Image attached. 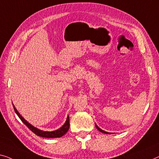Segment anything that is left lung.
Masks as SVG:
<instances>
[{
	"instance_id": "obj_1",
	"label": "left lung",
	"mask_w": 159,
	"mask_h": 159,
	"mask_svg": "<svg viewBox=\"0 0 159 159\" xmlns=\"http://www.w3.org/2000/svg\"><path fill=\"white\" fill-rule=\"evenodd\" d=\"M96 129H98L99 131H101V133H103V134H110V133H108V132H106V131H103V130H102V129H101L100 128H99V127L98 126V125H97L96 124Z\"/></svg>"
}]
</instances>
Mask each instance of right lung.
<instances>
[{
    "instance_id": "1",
    "label": "right lung",
    "mask_w": 159,
    "mask_h": 159,
    "mask_svg": "<svg viewBox=\"0 0 159 159\" xmlns=\"http://www.w3.org/2000/svg\"><path fill=\"white\" fill-rule=\"evenodd\" d=\"M13 108H14V110H15L16 113L18 115V116L20 118V119L22 120L23 124L26 125L30 131L34 132L35 134H36L38 136L43 137V138H60V137L63 136V135L66 134L68 131V129H69V126H70L69 116L67 117V119H66V121L64 124V125H63L61 128H60V129H58V130H56V131H43L39 129H37V128L34 127V125H32L31 124H30L27 120H25L24 118L21 116V115L18 113V111H17V109H16L14 106H13Z\"/></svg>"
}]
</instances>
